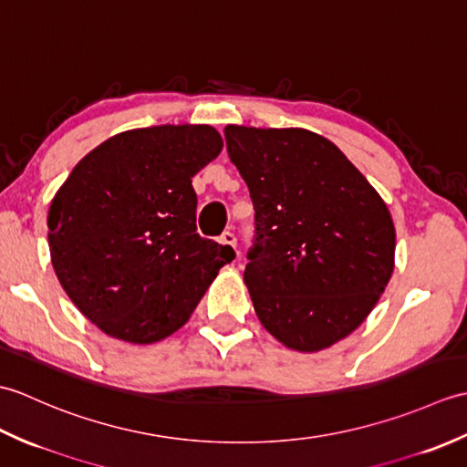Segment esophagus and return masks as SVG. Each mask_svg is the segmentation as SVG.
<instances>
[{"mask_svg": "<svg viewBox=\"0 0 467 467\" xmlns=\"http://www.w3.org/2000/svg\"><path fill=\"white\" fill-rule=\"evenodd\" d=\"M221 243H223V244H228V246H233V249H236V236H234V233L224 231V233L221 234ZM236 254H239V253H236Z\"/></svg>", "mask_w": 467, "mask_h": 467, "instance_id": "esophagus-1", "label": "esophagus"}]
</instances>
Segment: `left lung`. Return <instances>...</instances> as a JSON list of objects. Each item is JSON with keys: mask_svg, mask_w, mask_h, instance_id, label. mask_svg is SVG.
Returning a JSON list of instances; mask_svg holds the SVG:
<instances>
[{"mask_svg": "<svg viewBox=\"0 0 467 467\" xmlns=\"http://www.w3.org/2000/svg\"><path fill=\"white\" fill-rule=\"evenodd\" d=\"M224 138L254 206L244 283L256 317L289 349H327L367 319L391 279L387 204L311 130L231 124Z\"/></svg>", "mask_w": 467, "mask_h": 467, "instance_id": "8db88e82", "label": "left lung"}]
</instances>
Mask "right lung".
<instances>
[{"mask_svg":"<svg viewBox=\"0 0 467 467\" xmlns=\"http://www.w3.org/2000/svg\"><path fill=\"white\" fill-rule=\"evenodd\" d=\"M223 150L213 126L108 138L76 164L47 214L52 265L98 329L156 343L191 319L233 246L196 233L192 176Z\"/></svg>","mask_w":467,"mask_h":467,"instance_id":"right-lung-1","label":"right lung"}]
</instances>
